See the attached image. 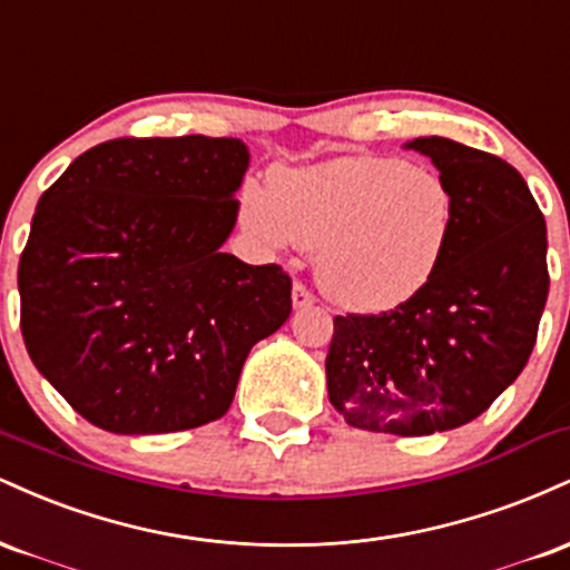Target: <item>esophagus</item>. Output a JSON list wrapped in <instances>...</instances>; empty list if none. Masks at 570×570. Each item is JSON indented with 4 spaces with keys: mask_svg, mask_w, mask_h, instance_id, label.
<instances>
[{
    "mask_svg": "<svg viewBox=\"0 0 570 570\" xmlns=\"http://www.w3.org/2000/svg\"><path fill=\"white\" fill-rule=\"evenodd\" d=\"M292 303L297 311H303V307H311L313 303H316V294H313L311 289H307L305 284H294V292H292Z\"/></svg>",
    "mask_w": 570,
    "mask_h": 570,
    "instance_id": "1",
    "label": "esophagus"
}]
</instances>
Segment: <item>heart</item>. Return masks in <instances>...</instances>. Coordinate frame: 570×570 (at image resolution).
I'll return each mask as SVG.
<instances>
[{
  "label": "heart",
  "instance_id": "1",
  "mask_svg": "<svg viewBox=\"0 0 570 570\" xmlns=\"http://www.w3.org/2000/svg\"><path fill=\"white\" fill-rule=\"evenodd\" d=\"M240 217L271 246L322 248L316 278L351 311L407 303L440 271L458 219L440 171L399 158H337L248 185Z\"/></svg>",
  "mask_w": 570,
  "mask_h": 570
}]
</instances>
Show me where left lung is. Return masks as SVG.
Instances as JSON below:
<instances>
[{"label":"left lung","mask_w":570,"mask_h":570,"mask_svg":"<svg viewBox=\"0 0 570 570\" xmlns=\"http://www.w3.org/2000/svg\"><path fill=\"white\" fill-rule=\"evenodd\" d=\"M407 147L455 189L453 240L407 303L335 316L326 389L353 429L429 436L482 415L528 364L549 294L547 222L507 160L442 136Z\"/></svg>","instance_id":"1"}]
</instances>
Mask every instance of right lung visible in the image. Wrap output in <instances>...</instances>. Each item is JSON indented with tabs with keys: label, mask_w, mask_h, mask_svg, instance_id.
I'll use <instances>...</instances> for the list:
<instances>
[{
	"label": "right lung",
	"mask_w": 570,
	"mask_h": 570,
	"mask_svg": "<svg viewBox=\"0 0 570 570\" xmlns=\"http://www.w3.org/2000/svg\"><path fill=\"white\" fill-rule=\"evenodd\" d=\"M246 168L240 139L126 136L82 153L39 198L18 265L23 343L94 426L217 421L252 345L289 318V273L219 248Z\"/></svg>",
	"instance_id": "right-lung-1"
}]
</instances>
